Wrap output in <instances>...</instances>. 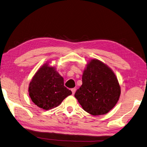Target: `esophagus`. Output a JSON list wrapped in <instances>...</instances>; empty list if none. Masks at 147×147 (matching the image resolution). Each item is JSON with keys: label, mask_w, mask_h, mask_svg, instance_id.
I'll use <instances>...</instances> for the list:
<instances>
[{"label": "esophagus", "mask_w": 147, "mask_h": 147, "mask_svg": "<svg viewBox=\"0 0 147 147\" xmlns=\"http://www.w3.org/2000/svg\"><path fill=\"white\" fill-rule=\"evenodd\" d=\"M71 92H72V94L74 95L75 93H76V88H73L71 89Z\"/></svg>", "instance_id": "esophagus-1"}]
</instances>
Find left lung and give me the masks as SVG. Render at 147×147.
I'll return each mask as SVG.
<instances>
[{"label": "left lung", "instance_id": "1", "mask_svg": "<svg viewBox=\"0 0 147 147\" xmlns=\"http://www.w3.org/2000/svg\"><path fill=\"white\" fill-rule=\"evenodd\" d=\"M120 87L112 70L97 59L88 63L82 76V85L75 96L83 109L92 115L108 113L119 101Z\"/></svg>", "mask_w": 147, "mask_h": 147}]
</instances>
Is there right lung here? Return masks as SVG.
Masks as SVG:
<instances>
[{"label": "right lung", "mask_w": 147, "mask_h": 147, "mask_svg": "<svg viewBox=\"0 0 147 147\" xmlns=\"http://www.w3.org/2000/svg\"><path fill=\"white\" fill-rule=\"evenodd\" d=\"M28 92L32 101L39 108L51 110L59 106L71 90L64 86L63 78L55 67L44 64L38 70L29 84Z\"/></svg>", "instance_id": "add662e5"}]
</instances>
